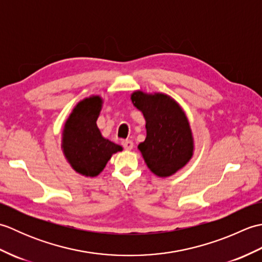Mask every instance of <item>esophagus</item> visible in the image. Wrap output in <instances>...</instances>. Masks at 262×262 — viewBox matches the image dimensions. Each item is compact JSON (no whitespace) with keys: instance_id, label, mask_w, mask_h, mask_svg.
<instances>
[{"instance_id":"34e87169","label":"esophagus","mask_w":262,"mask_h":262,"mask_svg":"<svg viewBox=\"0 0 262 262\" xmlns=\"http://www.w3.org/2000/svg\"><path fill=\"white\" fill-rule=\"evenodd\" d=\"M122 146H124L125 149H132L133 147H134V143H133V141H129V140H125L121 142Z\"/></svg>"}]
</instances>
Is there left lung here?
Segmentation results:
<instances>
[{"label": "left lung", "mask_w": 262, "mask_h": 262, "mask_svg": "<svg viewBox=\"0 0 262 262\" xmlns=\"http://www.w3.org/2000/svg\"><path fill=\"white\" fill-rule=\"evenodd\" d=\"M130 99L146 121V138L138 149L147 168L160 178L174 174L193 155V136L185 111L164 93L138 90Z\"/></svg>", "instance_id": "1"}]
</instances>
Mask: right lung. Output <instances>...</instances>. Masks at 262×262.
I'll list each match as a JSON object with an SVG mask.
<instances>
[{"mask_svg":"<svg viewBox=\"0 0 262 262\" xmlns=\"http://www.w3.org/2000/svg\"><path fill=\"white\" fill-rule=\"evenodd\" d=\"M103 100L91 96L81 100L66 119L62 134V149L65 159L77 173L97 177L113 154L122 147L101 135L97 120Z\"/></svg>","mask_w":262,"mask_h":262,"instance_id":"add662e5","label":"right lung"}]
</instances>
